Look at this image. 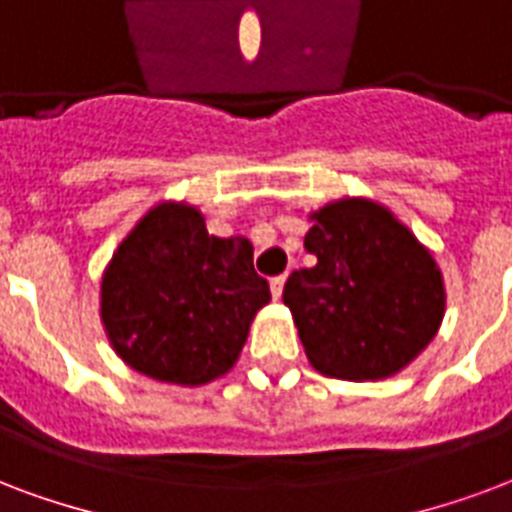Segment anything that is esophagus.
Instances as JSON below:
<instances>
[{
  "mask_svg": "<svg viewBox=\"0 0 512 512\" xmlns=\"http://www.w3.org/2000/svg\"><path fill=\"white\" fill-rule=\"evenodd\" d=\"M283 283H286V275H278V278L270 280V291L275 299H280V294H283Z\"/></svg>",
  "mask_w": 512,
  "mask_h": 512,
  "instance_id": "34e87169",
  "label": "esophagus"
}]
</instances>
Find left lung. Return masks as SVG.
Segmentation results:
<instances>
[{"mask_svg": "<svg viewBox=\"0 0 512 512\" xmlns=\"http://www.w3.org/2000/svg\"><path fill=\"white\" fill-rule=\"evenodd\" d=\"M305 251L283 305L321 375L383 380L432 343L445 315L443 272L426 245L388 207L345 197L310 213Z\"/></svg>", "mask_w": 512, "mask_h": 512, "instance_id": "1", "label": "left lung"}]
</instances>
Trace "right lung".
Here are the masks:
<instances>
[{"mask_svg":"<svg viewBox=\"0 0 512 512\" xmlns=\"http://www.w3.org/2000/svg\"><path fill=\"white\" fill-rule=\"evenodd\" d=\"M270 286L245 237L207 234L188 202H159L115 248L102 272L99 315L132 370L202 386L232 370Z\"/></svg>","mask_w":512,"mask_h":512,"instance_id":"add662e5","label":"right lung"}]
</instances>
